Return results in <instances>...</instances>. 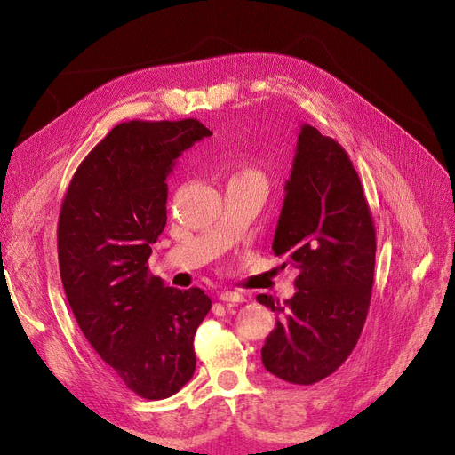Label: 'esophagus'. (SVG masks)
<instances>
[{
	"instance_id": "esophagus-1",
	"label": "esophagus",
	"mask_w": 455,
	"mask_h": 455,
	"mask_svg": "<svg viewBox=\"0 0 455 455\" xmlns=\"http://www.w3.org/2000/svg\"><path fill=\"white\" fill-rule=\"evenodd\" d=\"M219 299L227 301V304H242V301H245V296L240 292H234V291H223L221 294H219Z\"/></svg>"
}]
</instances>
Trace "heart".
Masks as SVG:
<instances>
[{
    "label": "heart",
    "mask_w": 455,
    "mask_h": 455,
    "mask_svg": "<svg viewBox=\"0 0 455 455\" xmlns=\"http://www.w3.org/2000/svg\"><path fill=\"white\" fill-rule=\"evenodd\" d=\"M247 174H255V172H251V171H249V172H245V174H243V176H247ZM255 176H257V174H255Z\"/></svg>",
    "instance_id": "obj_1"
}]
</instances>
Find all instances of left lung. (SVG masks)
Instances as JSON below:
<instances>
[{"mask_svg":"<svg viewBox=\"0 0 455 455\" xmlns=\"http://www.w3.org/2000/svg\"><path fill=\"white\" fill-rule=\"evenodd\" d=\"M274 253L294 264L298 292L281 306L262 347V363L292 384L330 377L363 330L375 275L377 236L356 168L339 142L311 125L299 131ZM284 262V264H287Z\"/></svg>","mask_w":455,"mask_h":455,"instance_id":"1","label":"left lung"}]
</instances>
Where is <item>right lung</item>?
<instances>
[{
	"label": "right lung",
	"instance_id": "add662e5",
	"mask_svg": "<svg viewBox=\"0 0 455 455\" xmlns=\"http://www.w3.org/2000/svg\"><path fill=\"white\" fill-rule=\"evenodd\" d=\"M212 131L198 120L116 125L78 164L61 202L67 301L93 350L131 392L166 399L195 373V333L212 299L164 287L148 259L166 225V176Z\"/></svg>",
	"mask_w": 455,
	"mask_h": 455
}]
</instances>
